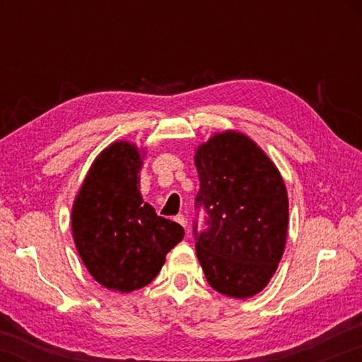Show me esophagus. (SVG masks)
Instances as JSON below:
<instances>
[{"label":"esophagus","instance_id":"esophagus-1","mask_svg":"<svg viewBox=\"0 0 362 362\" xmlns=\"http://www.w3.org/2000/svg\"><path fill=\"white\" fill-rule=\"evenodd\" d=\"M175 222H177V223H180V225L183 226V228H187V218H185V217H183V216H182V214H179V216H177V217H175Z\"/></svg>","mask_w":362,"mask_h":362}]
</instances>
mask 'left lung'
I'll return each mask as SVG.
<instances>
[{"label":"left lung","instance_id":"1","mask_svg":"<svg viewBox=\"0 0 362 362\" xmlns=\"http://www.w3.org/2000/svg\"><path fill=\"white\" fill-rule=\"evenodd\" d=\"M196 209L207 214L196 231V255L212 289L254 297L284 254L289 199L278 168L254 140L235 131L214 134L194 155Z\"/></svg>","mask_w":362,"mask_h":362}]
</instances>
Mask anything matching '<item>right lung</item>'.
Listing matches in <instances>:
<instances>
[{"instance_id": "obj_1", "label": "right lung", "mask_w": 362, "mask_h": 362, "mask_svg": "<svg viewBox=\"0 0 362 362\" xmlns=\"http://www.w3.org/2000/svg\"><path fill=\"white\" fill-rule=\"evenodd\" d=\"M142 155L124 140L107 146L73 203L78 254L90 276L110 291L132 292L150 284L185 235L179 223L144 203L139 192Z\"/></svg>"}]
</instances>
